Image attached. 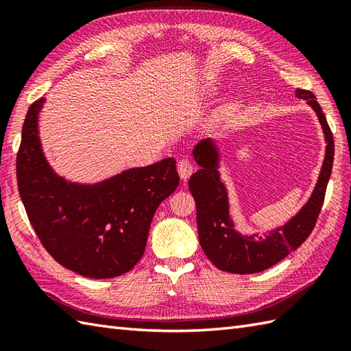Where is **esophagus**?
<instances>
[{"label":"esophagus","instance_id":"34e87169","mask_svg":"<svg viewBox=\"0 0 351 351\" xmlns=\"http://www.w3.org/2000/svg\"><path fill=\"white\" fill-rule=\"evenodd\" d=\"M193 170H195V167H193V164L190 160H180V162H178V173H180L181 180L187 181L190 175L193 173Z\"/></svg>","mask_w":351,"mask_h":351}]
</instances>
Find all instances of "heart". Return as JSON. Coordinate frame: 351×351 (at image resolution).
I'll return each mask as SVG.
<instances>
[{
    "label": "heart",
    "mask_w": 351,
    "mask_h": 351,
    "mask_svg": "<svg viewBox=\"0 0 351 351\" xmlns=\"http://www.w3.org/2000/svg\"><path fill=\"white\" fill-rule=\"evenodd\" d=\"M219 93V86H215L213 83H208L204 87V95L206 96H214ZM241 107V101L238 98H232L230 101H228L225 106L221 107L220 110V117H228V116H232L235 111Z\"/></svg>",
    "instance_id": "b5f03b06"
}]
</instances>
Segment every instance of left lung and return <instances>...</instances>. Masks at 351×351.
<instances>
[{"mask_svg": "<svg viewBox=\"0 0 351 351\" xmlns=\"http://www.w3.org/2000/svg\"><path fill=\"white\" fill-rule=\"evenodd\" d=\"M295 96L308 102L322 125L326 140L324 161L308 202L285 225L268 230L267 235H247L235 229V221L229 213L228 187L220 173L221 152L219 141L205 138L193 147V158L197 162L199 170L191 175L189 189L196 200L199 241L208 259L221 271L235 274L264 271L299 247L315 226L332 173L335 143L315 95L297 88Z\"/></svg>", "mask_w": 351, "mask_h": 351, "instance_id": "obj_1", "label": "left lung"}]
</instances>
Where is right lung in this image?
Segmentation results:
<instances>
[{
	"instance_id": "right-lung-1",
	"label": "right lung",
	"mask_w": 351,
	"mask_h": 351,
	"mask_svg": "<svg viewBox=\"0 0 351 351\" xmlns=\"http://www.w3.org/2000/svg\"><path fill=\"white\" fill-rule=\"evenodd\" d=\"M45 101L28 108L16 158L29 223L58 264L86 278H116L143 256L156 208L180 184L176 161L164 158L93 184L68 181L43 152L39 114Z\"/></svg>"
}]
</instances>
